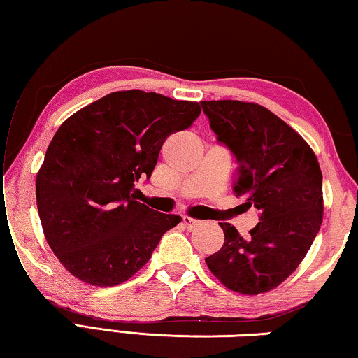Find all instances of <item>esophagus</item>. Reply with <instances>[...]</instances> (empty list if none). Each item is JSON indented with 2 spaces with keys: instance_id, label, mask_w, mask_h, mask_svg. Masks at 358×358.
<instances>
[{
  "instance_id": "1",
  "label": "esophagus",
  "mask_w": 358,
  "mask_h": 358,
  "mask_svg": "<svg viewBox=\"0 0 358 358\" xmlns=\"http://www.w3.org/2000/svg\"><path fill=\"white\" fill-rule=\"evenodd\" d=\"M199 224H201V221L199 220H194V217L191 216H183V226L187 229V230H192L196 229Z\"/></svg>"
}]
</instances>
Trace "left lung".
<instances>
[{
    "instance_id": "1",
    "label": "left lung",
    "mask_w": 358,
    "mask_h": 358,
    "mask_svg": "<svg viewBox=\"0 0 358 358\" xmlns=\"http://www.w3.org/2000/svg\"><path fill=\"white\" fill-rule=\"evenodd\" d=\"M201 104L217 141L238 161L234 194L260 211L248 238L220 222L224 245L205 262L234 292L265 294L294 273L322 224L319 161L305 138L264 106L232 99Z\"/></svg>"
}]
</instances>
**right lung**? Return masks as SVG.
Instances as JSON below:
<instances>
[{
    "label": "right lung",
    "mask_w": 358,
    "mask_h": 358,
    "mask_svg": "<svg viewBox=\"0 0 358 358\" xmlns=\"http://www.w3.org/2000/svg\"><path fill=\"white\" fill-rule=\"evenodd\" d=\"M199 115V102L128 90L59 126L36 175V202L47 243L72 276L98 287L128 281L181 221L137 202L132 191L151 177L166 138Z\"/></svg>",
    "instance_id": "right-lung-1"
}]
</instances>
